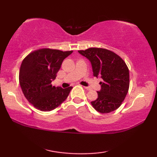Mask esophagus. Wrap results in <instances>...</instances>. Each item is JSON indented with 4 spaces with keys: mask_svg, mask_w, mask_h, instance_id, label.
I'll list each match as a JSON object with an SVG mask.
<instances>
[{
    "mask_svg": "<svg viewBox=\"0 0 157 157\" xmlns=\"http://www.w3.org/2000/svg\"><path fill=\"white\" fill-rule=\"evenodd\" d=\"M84 88L85 89L88 90V91H89V90H91V89H90V87H87V86H84Z\"/></svg>",
    "mask_w": 157,
    "mask_h": 157,
    "instance_id": "1",
    "label": "esophagus"
}]
</instances>
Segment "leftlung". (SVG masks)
<instances>
[{"mask_svg":"<svg viewBox=\"0 0 157 157\" xmlns=\"http://www.w3.org/2000/svg\"><path fill=\"white\" fill-rule=\"evenodd\" d=\"M78 52L91 63L94 76L102 81L98 98L91 102L101 113L113 111L121 105L129 86V69L125 62L116 53L105 48H90Z\"/></svg>","mask_w":157,"mask_h":157,"instance_id":"obj_1","label":"left lung"}]
</instances>
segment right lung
I'll return each instance as SVG.
<instances>
[{
  "mask_svg": "<svg viewBox=\"0 0 157 157\" xmlns=\"http://www.w3.org/2000/svg\"><path fill=\"white\" fill-rule=\"evenodd\" d=\"M73 52L42 48L30 52L23 60L19 83L26 99L37 109L52 111L62 104L72 86L62 89L52 85L62 62Z\"/></svg>",
  "mask_w": 157,
  "mask_h": 157,
  "instance_id": "add662e5",
  "label": "right lung"
}]
</instances>
